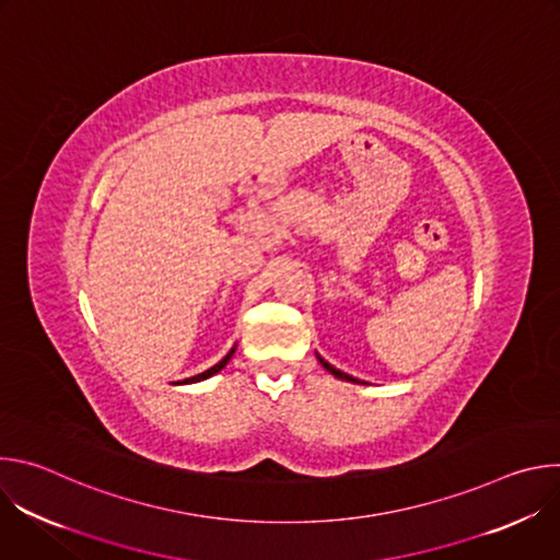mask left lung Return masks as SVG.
Returning <instances> with one entry per match:
<instances>
[{
	"instance_id": "left-lung-1",
	"label": "left lung",
	"mask_w": 560,
	"mask_h": 560,
	"mask_svg": "<svg viewBox=\"0 0 560 560\" xmlns=\"http://www.w3.org/2000/svg\"><path fill=\"white\" fill-rule=\"evenodd\" d=\"M316 359H318V363H322L330 374H335L337 378H343V381H352V383H363V381H359V378H354V376H350V374H346V372H341V370H337L335 365H330L326 359H322V357H318L316 354Z\"/></svg>"
}]
</instances>
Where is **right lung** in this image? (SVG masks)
I'll list each match as a JSON object with an SVG mask.
<instances>
[{"instance_id":"add662e5","label":"right lung","mask_w":560,"mask_h":560,"mask_svg":"<svg viewBox=\"0 0 560 560\" xmlns=\"http://www.w3.org/2000/svg\"><path fill=\"white\" fill-rule=\"evenodd\" d=\"M232 354H234V348H232V350H230V352H228V354H225V357H223V359H221L217 365H212L210 370H206V372H201V374H197V376H190V378H186L184 383H197V381H203V378H208V376L217 374L219 370H223V368L228 365V361L232 359Z\"/></svg>"}]
</instances>
